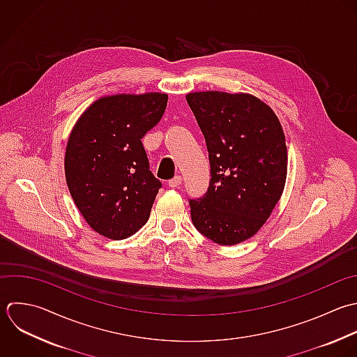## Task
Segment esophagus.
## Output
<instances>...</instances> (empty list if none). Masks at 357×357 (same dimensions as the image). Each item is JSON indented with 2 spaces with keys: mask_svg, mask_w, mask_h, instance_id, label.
I'll return each instance as SVG.
<instances>
[{
  "mask_svg": "<svg viewBox=\"0 0 357 357\" xmlns=\"http://www.w3.org/2000/svg\"><path fill=\"white\" fill-rule=\"evenodd\" d=\"M181 183H182V176L181 175H175L172 179L168 181L169 188H179Z\"/></svg>",
  "mask_w": 357,
  "mask_h": 357,
  "instance_id": "1",
  "label": "esophagus"
}]
</instances>
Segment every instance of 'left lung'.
<instances>
[{"mask_svg": "<svg viewBox=\"0 0 357 357\" xmlns=\"http://www.w3.org/2000/svg\"><path fill=\"white\" fill-rule=\"evenodd\" d=\"M204 135L210 183L189 199L195 228L232 246L252 238L278 203L287 179V144L274 111L250 94L199 91L186 96Z\"/></svg>", "mask_w": 357, "mask_h": 357, "instance_id": "obj_1", "label": "left lung"}]
</instances>
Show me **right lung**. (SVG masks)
Wrapping results in <instances>:
<instances>
[{
    "mask_svg": "<svg viewBox=\"0 0 357 357\" xmlns=\"http://www.w3.org/2000/svg\"><path fill=\"white\" fill-rule=\"evenodd\" d=\"M168 96L118 94L93 102L76 122L66 146L65 176L86 222L121 241L149 220L162 186L153 172L143 136L164 115Z\"/></svg>",
    "mask_w": 357,
    "mask_h": 357,
    "instance_id": "1",
    "label": "right lung"
}]
</instances>
